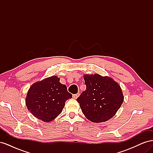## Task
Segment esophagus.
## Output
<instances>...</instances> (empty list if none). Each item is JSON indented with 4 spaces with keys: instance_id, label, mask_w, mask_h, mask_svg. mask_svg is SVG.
Segmentation results:
<instances>
[{
    "instance_id": "34e87169",
    "label": "esophagus",
    "mask_w": 153,
    "mask_h": 153,
    "mask_svg": "<svg viewBox=\"0 0 153 153\" xmlns=\"http://www.w3.org/2000/svg\"><path fill=\"white\" fill-rule=\"evenodd\" d=\"M78 96H79V94H73V98H75V99H76Z\"/></svg>"
}]
</instances>
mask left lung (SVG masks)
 Returning <instances> with one entry per match:
<instances>
[{"label":"left lung","instance_id":"8db88e82","mask_svg":"<svg viewBox=\"0 0 153 153\" xmlns=\"http://www.w3.org/2000/svg\"><path fill=\"white\" fill-rule=\"evenodd\" d=\"M86 90L76 99L82 113L93 123L112 118L124 101L121 88L111 77L99 74L84 75Z\"/></svg>","mask_w":153,"mask_h":153}]
</instances>
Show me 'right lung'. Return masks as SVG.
Segmentation results:
<instances>
[{
	"instance_id": "right-lung-1",
	"label": "right lung",
	"mask_w": 153,
	"mask_h": 153,
	"mask_svg": "<svg viewBox=\"0 0 153 153\" xmlns=\"http://www.w3.org/2000/svg\"><path fill=\"white\" fill-rule=\"evenodd\" d=\"M57 76L46 78L35 82L27 92V108L35 117L50 123L62 112L65 102L72 98L66 85L62 84Z\"/></svg>"
}]
</instances>
